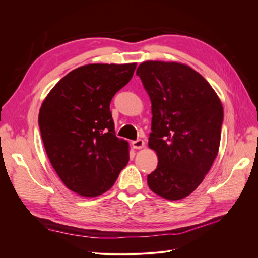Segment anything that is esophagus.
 Returning <instances> with one entry per match:
<instances>
[{
    "instance_id": "esophagus-1",
    "label": "esophagus",
    "mask_w": 258,
    "mask_h": 258,
    "mask_svg": "<svg viewBox=\"0 0 258 258\" xmlns=\"http://www.w3.org/2000/svg\"><path fill=\"white\" fill-rule=\"evenodd\" d=\"M145 145L143 140H137V141H134L132 142V146H134V148H136V150H141V148H143Z\"/></svg>"
}]
</instances>
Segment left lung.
Masks as SVG:
<instances>
[{
  "label": "left lung",
  "mask_w": 258,
  "mask_h": 258,
  "mask_svg": "<svg viewBox=\"0 0 258 258\" xmlns=\"http://www.w3.org/2000/svg\"><path fill=\"white\" fill-rule=\"evenodd\" d=\"M137 75L152 102L148 146L158 157L148 187L165 199H183L204 181L218 154L222 102L204 76L179 62L145 61Z\"/></svg>",
  "instance_id": "left-lung-1"
}]
</instances>
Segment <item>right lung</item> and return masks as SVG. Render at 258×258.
Segmentation results:
<instances>
[{"label": "right lung", "mask_w": 258, "mask_h": 258, "mask_svg": "<svg viewBox=\"0 0 258 258\" xmlns=\"http://www.w3.org/2000/svg\"><path fill=\"white\" fill-rule=\"evenodd\" d=\"M137 63H91L61 79L43 101L38 126L46 154L70 190L97 197L129 161V143L115 136L110 103Z\"/></svg>", "instance_id": "add662e5"}]
</instances>
